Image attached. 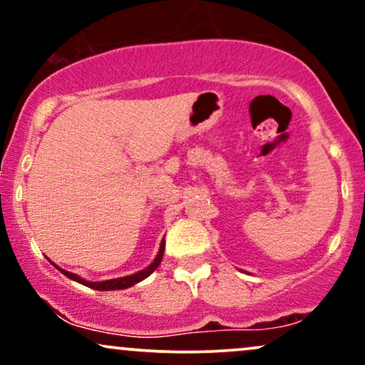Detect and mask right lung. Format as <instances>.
Masks as SVG:
<instances>
[{
    "mask_svg": "<svg viewBox=\"0 0 365 365\" xmlns=\"http://www.w3.org/2000/svg\"><path fill=\"white\" fill-rule=\"evenodd\" d=\"M164 240H162L160 244V249H159V254H157V257L154 262L148 265L147 269H143V271L137 272V274H132V276H127V277H116V279H110V281H101V282H89V281H84V279H81L79 276H76L73 272H67L64 269L57 267L58 271H61L64 276H67L69 279H73V281H78L81 284L91 287V289H98V291H113V289H127V287L137 284V282L143 281V279L150 276L152 272L155 271L157 267H159L160 260H162V255H164Z\"/></svg>",
    "mask_w": 365,
    "mask_h": 365,
    "instance_id": "right-lung-1",
    "label": "right lung"
}]
</instances>
